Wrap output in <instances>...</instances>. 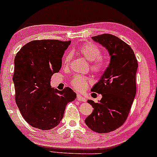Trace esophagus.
Masks as SVG:
<instances>
[{"label": "esophagus", "instance_id": "esophagus-1", "mask_svg": "<svg viewBox=\"0 0 157 157\" xmlns=\"http://www.w3.org/2000/svg\"><path fill=\"white\" fill-rule=\"evenodd\" d=\"M77 99L78 100V101H83V102H85L86 101V99L85 97H83V96H82L80 94H78L77 95Z\"/></svg>", "mask_w": 157, "mask_h": 157}]
</instances>
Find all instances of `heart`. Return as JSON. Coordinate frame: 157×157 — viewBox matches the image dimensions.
I'll list each match as a JSON object with an SVG mask.
<instances>
[{"mask_svg":"<svg viewBox=\"0 0 157 157\" xmlns=\"http://www.w3.org/2000/svg\"><path fill=\"white\" fill-rule=\"evenodd\" d=\"M79 53L90 62V69L96 74H100L104 71L106 66V60L104 56H101V51L99 46L94 44L86 43L79 48ZM71 59V53H67L63 58V65L65 67L68 65ZM90 78L82 75H76L72 79L71 85L75 90L79 92L85 91L90 84Z\"/></svg>","mask_w":157,"mask_h":157,"instance_id":"1","label":"heart"}]
</instances>
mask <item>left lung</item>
Here are the masks:
<instances>
[{"mask_svg":"<svg viewBox=\"0 0 157 157\" xmlns=\"http://www.w3.org/2000/svg\"><path fill=\"white\" fill-rule=\"evenodd\" d=\"M92 38L106 48L111 60L91 90L101 94V99L97 103L88 100L94 110L85 121L94 132L106 133L121 127L128 118L136 94L138 64L132 49L118 37L104 34Z\"/></svg>","mask_w":157,"mask_h":157,"instance_id":"1","label":"left lung"}]
</instances>
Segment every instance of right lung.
Returning <instances> with one entry per match:
<instances>
[{
	"mask_svg": "<svg viewBox=\"0 0 157 157\" xmlns=\"http://www.w3.org/2000/svg\"><path fill=\"white\" fill-rule=\"evenodd\" d=\"M71 41L34 40L16 54L13 80L15 101L21 114L32 127L55 128L64 116L67 104L76 99L70 87L58 90L51 86V76L62 66V58Z\"/></svg>",
	"mask_w": 157,
	"mask_h": 157,
	"instance_id": "obj_1",
	"label": "right lung"
}]
</instances>
